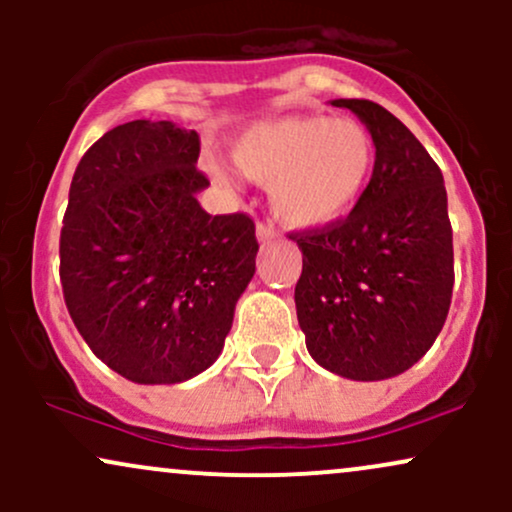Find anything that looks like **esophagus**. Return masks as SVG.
Masks as SVG:
<instances>
[{
    "label": "esophagus",
    "mask_w": 512,
    "mask_h": 512,
    "mask_svg": "<svg viewBox=\"0 0 512 512\" xmlns=\"http://www.w3.org/2000/svg\"><path fill=\"white\" fill-rule=\"evenodd\" d=\"M276 238H279V233H276L272 223H257V240L260 243H272Z\"/></svg>",
    "instance_id": "34e87169"
}]
</instances>
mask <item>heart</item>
I'll return each mask as SVG.
<instances>
[{
  "label": "heart",
  "mask_w": 512,
  "mask_h": 512,
  "mask_svg": "<svg viewBox=\"0 0 512 512\" xmlns=\"http://www.w3.org/2000/svg\"><path fill=\"white\" fill-rule=\"evenodd\" d=\"M245 178L269 185L272 209L293 228H325L351 211L373 170V139L356 120L322 115L269 117L233 139ZM226 182L228 175L216 168Z\"/></svg>",
  "instance_id": "heart-1"
}]
</instances>
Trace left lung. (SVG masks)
Returning a JSON list of instances; mask_svg holds the SVG:
<instances>
[{
	"label": "left lung",
	"mask_w": 512,
	"mask_h": 512,
	"mask_svg": "<svg viewBox=\"0 0 512 512\" xmlns=\"http://www.w3.org/2000/svg\"><path fill=\"white\" fill-rule=\"evenodd\" d=\"M332 105L368 127L375 166L346 219L291 233L303 252L296 313L322 368L370 383L409 370L443 330L455 284L448 195L436 161L390 110Z\"/></svg>",
	"instance_id": "obj_1"
}]
</instances>
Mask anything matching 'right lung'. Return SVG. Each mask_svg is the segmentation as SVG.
I'll return each mask as SVG.
<instances>
[{
	"mask_svg": "<svg viewBox=\"0 0 512 512\" xmlns=\"http://www.w3.org/2000/svg\"><path fill=\"white\" fill-rule=\"evenodd\" d=\"M199 134L134 120L76 166L60 236L69 315L108 368L175 385L216 361L260 245L245 214L211 216L197 192Z\"/></svg>",
	"mask_w": 512,
	"mask_h": 512,
	"instance_id": "right-lung-1",
	"label": "right lung"
}]
</instances>
